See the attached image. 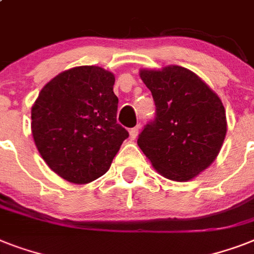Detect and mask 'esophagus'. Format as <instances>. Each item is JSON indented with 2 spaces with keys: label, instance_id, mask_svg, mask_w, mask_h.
<instances>
[{
  "label": "esophagus",
  "instance_id": "esophagus-1",
  "mask_svg": "<svg viewBox=\"0 0 254 254\" xmlns=\"http://www.w3.org/2000/svg\"><path fill=\"white\" fill-rule=\"evenodd\" d=\"M139 125H137V127H131L130 129V131H129V133H130V138L131 139H135L137 138V135H138V133H139Z\"/></svg>",
  "mask_w": 254,
  "mask_h": 254
}]
</instances>
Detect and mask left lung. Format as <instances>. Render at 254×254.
Instances as JSON below:
<instances>
[{
    "label": "left lung",
    "mask_w": 254,
    "mask_h": 254,
    "mask_svg": "<svg viewBox=\"0 0 254 254\" xmlns=\"http://www.w3.org/2000/svg\"><path fill=\"white\" fill-rule=\"evenodd\" d=\"M139 76L153 95L155 117L137 143L163 177L190 181L215 161L224 142L223 103L200 77L179 65L141 69Z\"/></svg>",
    "instance_id": "1"
}]
</instances>
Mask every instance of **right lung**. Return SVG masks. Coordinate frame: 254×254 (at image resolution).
Returning a JSON list of instances; mask_svg holds the SVG:
<instances>
[{
    "label": "right lung",
    "instance_id": "1",
    "mask_svg": "<svg viewBox=\"0 0 254 254\" xmlns=\"http://www.w3.org/2000/svg\"><path fill=\"white\" fill-rule=\"evenodd\" d=\"M113 84V73L101 67H75L47 83L34 104V142L50 169L65 181L83 185L104 175L129 137L116 120Z\"/></svg>",
    "mask_w": 254,
    "mask_h": 254
}]
</instances>
